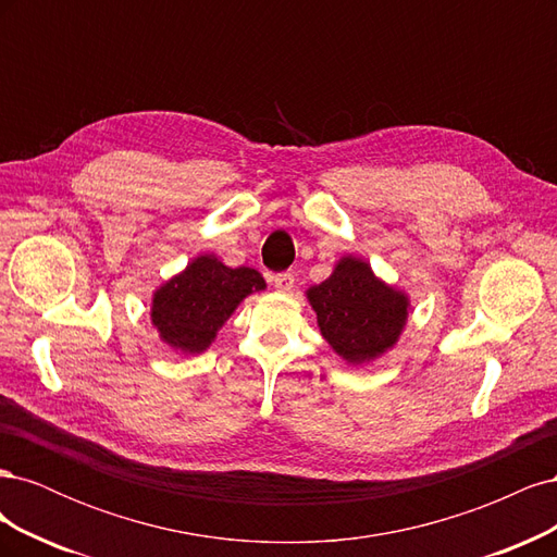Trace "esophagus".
Instances as JSON below:
<instances>
[{
  "label": "esophagus",
  "mask_w": 557,
  "mask_h": 557,
  "mask_svg": "<svg viewBox=\"0 0 557 557\" xmlns=\"http://www.w3.org/2000/svg\"><path fill=\"white\" fill-rule=\"evenodd\" d=\"M272 283H274V288H276V293H283V295H288L293 288H295V276L293 274H278V276H274L272 278Z\"/></svg>",
  "instance_id": "esophagus-1"
}]
</instances>
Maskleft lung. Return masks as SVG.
Masks as SVG:
<instances>
[{
  "label": "left lung",
  "mask_w": 557,
  "mask_h": 557,
  "mask_svg": "<svg viewBox=\"0 0 557 557\" xmlns=\"http://www.w3.org/2000/svg\"><path fill=\"white\" fill-rule=\"evenodd\" d=\"M318 330L346 364L362 367L393 350L407 327L411 297L374 274L356 256L336 260L332 274L307 290Z\"/></svg>",
  "instance_id": "left-lung-1"
}]
</instances>
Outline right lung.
Instances as JSON below:
<instances>
[{"label":"right lung","mask_w":557,"mask_h":557,"mask_svg":"<svg viewBox=\"0 0 557 557\" xmlns=\"http://www.w3.org/2000/svg\"><path fill=\"white\" fill-rule=\"evenodd\" d=\"M264 288L258 269H232L213 252H199L178 274L158 285L150 299V323L172 350L199 356L242 301Z\"/></svg>","instance_id":"obj_1"}]
</instances>
